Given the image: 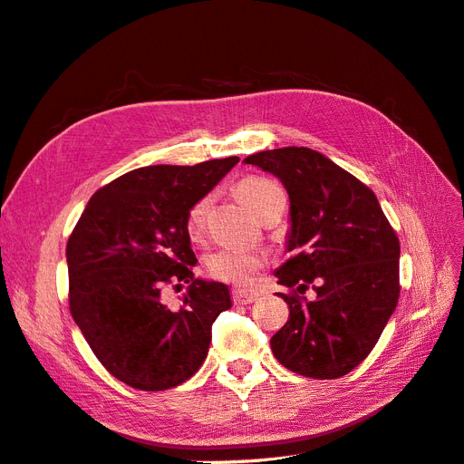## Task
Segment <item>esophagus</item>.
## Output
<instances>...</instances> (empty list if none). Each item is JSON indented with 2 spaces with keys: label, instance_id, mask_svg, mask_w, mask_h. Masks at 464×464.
<instances>
[{
  "label": "esophagus",
  "instance_id": "34e87169",
  "mask_svg": "<svg viewBox=\"0 0 464 464\" xmlns=\"http://www.w3.org/2000/svg\"><path fill=\"white\" fill-rule=\"evenodd\" d=\"M232 300H234V304H251V302H256L257 300V296L256 294H251V292H244V290H234L232 292Z\"/></svg>",
  "mask_w": 464,
  "mask_h": 464
}]
</instances>
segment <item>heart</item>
<instances>
[{
    "label": "heart",
    "mask_w": 464,
    "mask_h": 464,
    "mask_svg": "<svg viewBox=\"0 0 464 464\" xmlns=\"http://www.w3.org/2000/svg\"><path fill=\"white\" fill-rule=\"evenodd\" d=\"M236 195L237 199L251 210V213L259 217L261 210L273 199L285 195V191L276 184V181L269 178L247 176L236 184ZM208 205H210V198L208 195H203V198L195 199L188 208L184 227L191 240H199L203 236ZM205 266L210 278L220 280V283L249 288L254 285L256 275L265 266V257L259 254H254V251H240V249L227 247L210 254L207 257Z\"/></svg>",
    "instance_id": "heart-1"
}]
</instances>
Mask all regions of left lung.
<instances>
[{"label":"left lung","mask_w":464,"mask_h":464,"mask_svg":"<svg viewBox=\"0 0 464 464\" xmlns=\"http://www.w3.org/2000/svg\"><path fill=\"white\" fill-rule=\"evenodd\" d=\"M244 162L275 174L290 198L292 257L276 271L290 315L273 334V354L298 375L343 377L368 358L395 312L399 237L375 193L317 150H261ZM307 287L314 301L303 296Z\"/></svg>","instance_id":"obj_1"}]
</instances>
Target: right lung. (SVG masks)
<instances>
[{"instance_id": "obj_1", "label": "right lung", "mask_w": 464, "mask_h": 464, "mask_svg": "<svg viewBox=\"0 0 464 464\" xmlns=\"http://www.w3.org/2000/svg\"><path fill=\"white\" fill-rule=\"evenodd\" d=\"M237 157L145 166L98 189L67 240L69 310L94 356L125 385L166 391L201 368L210 327L232 305L228 286L193 276L184 220ZM190 285L178 311L168 284Z\"/></svg>"}]
</instances>
